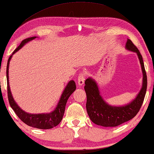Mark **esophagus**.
<instances>
[{
  "label": "esophagus",
  "instance_id": "1",
  "mask_svg": "<svg viewBox=\"0 0 154 154\" xmlns=\"http://www.w3.org/2000/svg\"><path fill=\"white\" fill-rule=\"evenodd\" d=\"M85 76H86L85 73L82 72L80 73L79 75V79H78V85H79V86H81V85H83Z\"/></svg>",
  "mask_w": 154,
  "mask_h": 154
}]
</instances>
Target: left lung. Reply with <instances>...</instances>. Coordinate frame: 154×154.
Segmentation results:
<instances>
[{
    "label": "left lung",
    "mask_w": 154,
    "mask_h": 154,
    "mask_svg": "<svg viewBox=\"0 0 154 154\" xmlns=\"http://www.w3.org/2000/svg\"><path fill=\"white\" fill-rule=\"evenodd\" d=\"M126 48L138 55L143 72V85L135 100L129 105L122 107H112L107 105L100 95L98 87L93 79L89 78L85 81L84 89L86 93V109L90 119L95 125L103 127H117L134 118L139 112L147 88V76L142 56L130 39H127Z\"/></svg>",
    "instance_id": "obj_1"
}]
</instances>
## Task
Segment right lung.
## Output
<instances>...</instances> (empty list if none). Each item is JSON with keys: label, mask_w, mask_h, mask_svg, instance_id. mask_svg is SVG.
Returning <instances> with one entry per match:
<instances>
[{"label": "right lung", "mask_w": 154, "mask_h": 154, "mask_svg": "<svg viewBox=\"0 0 154 154\" xmlns=\"http://www.w3.org/2000/svg\"><path fill=\"white\" fill-rule=\"evenodd\" d=\"M36 38V37H32L27 38V39H23L21 42L20 45L17 47L14 50L13 52L15 54L16 51H18L23 46L27 43V42L32 40V39ZM13 54L10 56L8 61L7 63V69H6V76H7V90H8V101L10 103V105L13 108V109L15 112V113L17 115V116L25 123L26 125L28 126H30L32 127H35V128L37 129H48L53 128V127L57 126L61 122V119L63 118V114H64L66 105V102L72 93L74 92V91L76 88V85H75V82L73 81H71L68 83V85L66 87L63 93L61 95L60 100L58 103L57 107L53 112H51L49 114H36V115H33V114H29L24 112L23 109H21L18 107V105L15 103L14 101L12 96V94L11 93V90H10L9 86V81H8V67H9V63L10 60H11L12 56Z\"/></svg>", "instance_id": "obj_1"}]
</instances>
